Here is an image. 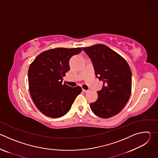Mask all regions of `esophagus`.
I'll use <instances>...</instances> for the list:
<instances>
[{"label":"esophagus","instance_id":"obj_1","mask_svg":"<svg viewBox=\"0 0 158 158\" xmlns=\"http://www.w3.org/2000/svg\"><path fill=\"white\" fill-rule=\"evenodd\" d=\"M82 91L84 93H87L89 91V90H85V89H82Z\"/></svg>","mask_w":158,"mask_h":158}]
</instances>
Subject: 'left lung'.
<instances>
[{
    "label": "left lung",
    "instance_id": "obj_1",
    "mask_svg": "<svg viewBox=\"0 0 158 158\" xmlns=\"http://www.w3.org/2000/svg\"><path fill=\"white\" fill-rule=\"evenodd\" d=\"M91 59L96 77L103 82L98 98L90 107L102 118L118 114L128 102L132 87V73L126 60L103 44L82 48Z\"/></svg>",
    "mask_w": 158,
    "mask_h": 158
}]
</instances>
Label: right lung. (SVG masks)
I'll use <instances>...</instances> for the list:
<instances>
[{
	"label": "right lung",
	"instance_id": "right-lung-1",
	"mask_svg": "<svg viewBox=\"0 0 158 158\" xmlns=\"http://www.w3.org/2000/svg\"><path fill=\"white\" fill-rule=\"evenodd\" d=\"M81 48H55L40 53L30 65L28 81L31 98L42 114L52 118L66 114L76 97L79 86L62 84L63 77L70 69L69 60Z\"/></svg>",
	"mask_w": 158,
	"mask_h": 158
}]
</instances>
